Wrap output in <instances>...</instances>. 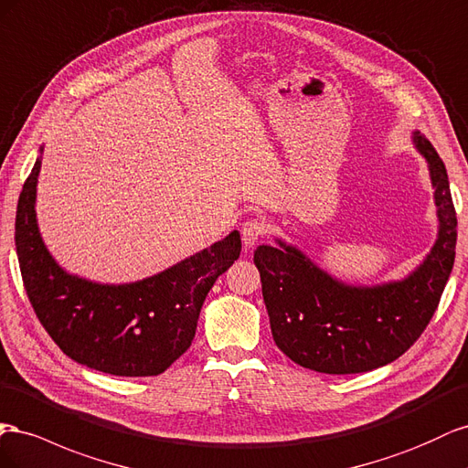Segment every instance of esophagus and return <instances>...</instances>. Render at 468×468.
Returning <instances> with one entry per match:
<instances>
[{"label":"esophagus","instance_id":"obj_1","mask_svg":"<svg viewBox=\"0 0 468 468\" xmlns=\"http://www.w3.org/2000/svg\"><path fill=\"white\" fill-rule=\"evenodd\" d=\"M262 233H264V225L261 221H257V219L245 221L241 227V237H243L245 247L247 249L255 247L259 243V239L262 237Z\"/></svg>","mask_w":468,"mask_h":468}]
</instances>
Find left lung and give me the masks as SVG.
Masks as SVG:
<instances>
[{
    "mask_svg": "<svg viewBox=\"0 0 468 468\" xmlns=\"http://www.w3.org/2000/svg\"><path fill=\"white\" fill-rule=\"evenodd\" d=\"M411 139L430 168L439 231L406 278L355 286L282 239L255 250L274 343L303 368L355 375L388 365L418 341L437 310L455 262L457 213L443 160L420 131Z\"/></svg>",
    "mask_w": 468,
    "mask_h": 468,
    "instance_id": "left-lung-1",
    "label": "left lung"
}]
</instances>
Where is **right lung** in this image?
<instances>
[{
  "label": "right lung",
  "instance_id": "1",
  "mask_svg": "<svg viewBox=\"0 0 468 468\" xmlns=\"http://www.w3.org/2000/svg\"><path fill=\"white\" fill-rule=\"evenodd\" d=\"M43 153V146H41ZM41 156L25 180L16 216V247L33 310L64 355L115 377H156L182 356L213 282L241 255V235L196 252L154 276L101 284L66 272L37 223Z\"/></svg>",
  "mask_w": 468,
  "mask_h": 468
}]
</instances>
